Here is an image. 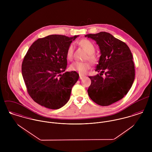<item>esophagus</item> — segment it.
<instances>
[{"instance_id":"1","label":"esophagus","mask_w":152,"mask_h":152,"mask_svg":"<svg viewBox=\"0 0 152 152\" xmlns=\"http://www.w3.org/2000/svg\"><path fill=\"white\" fill-rule=\"evenodd\" d=\"M85 76L84 75H82V74H80V79H83Z\"/></svg>"}]
</instances>
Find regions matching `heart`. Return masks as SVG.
Instances as JSON below:
<instances>
[{
	"label": "heart",
	"instance_id": "obj_1",
	"mask_svg": "<svg viewBox=\"0 0 152 152\" xmlns=\"http://www.w3.org/2000/svg\"><path fill=\"white\" fill-rule=\"evenodd\" d=\"M80 45L86 50L88 53V56L86 59H88L92 64H96L98 62V57L94 54L95 51V47L90 40L88 39H84L81 40ZM74 53V45L70 44L66 50V58L68 60H72L73 58ZM90 68V64L88 62H79L75 61L70 65V69L72 71H77L80 74H85L87 71Z\"/></svg>",
	"mask_w": 152,
	"mask_h": 152
}]
</instances>
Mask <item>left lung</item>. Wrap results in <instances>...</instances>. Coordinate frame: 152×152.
Returning a JSON list of instances; mask_svg holds the SVG:
<instances>
[{
    "instance_id": "1",
    "label": "left lung",
    "mask_w": 152,
    "mask_h": 152,
    "mask_svg": "<svg viewBox=\"0 0 152 152\" xmlns=\"http://www.w3.org/2000/svg\"><path fill=\"white\" fill-rule=\"evenodd\" d=\"M86 37L96 41L101 54L95 69L100 74L89 77L91 84L88 94L98 105L108 106L122 99L132 87L135 75L133 56L127 44L110 33L102 31Z\"/></svg>"
}]
</instances>
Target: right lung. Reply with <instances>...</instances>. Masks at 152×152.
<instances>
[{"label": "right lung", "instance_id": "1", "mask_svg": "<svg viewBox=\"0 0 152 152\" xmlns=\"http://www.w3.org/2000/svg\"><path fill=\"white\" fill-rule=\"evenodd\" d=\"M77 37L50 35L37 39L28 48L22 62V75L28 94L38 104L57 109L69 99L79 74L61 72L67 65V48Z\"/></svg>", "mask_w": 152, "mask_h": 152}]
</instances>
